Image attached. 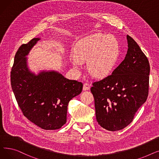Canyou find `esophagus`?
<instances>
[{"instance_id": "34e87169", "label": "esophagus", "mask_w": 159, "mask_h": 159, "mask_svg": "<svg viewBox=\"0 0 159 159\" xmlns=\"http://www.w3.org/2000/svg\"><path fill=\"white\" fill-rule=\"evenodd\" d=\"M90 88V85L89 84H88V83H85V84H84V85H83V90L84 91H87Z\"/></svg>"}]
</instances>
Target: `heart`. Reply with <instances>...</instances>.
I'll return each instance as SVG.
<instances>
[{"mask_svg": "<svg viewBox=\"0 0 159 159\" xmlns=\"http://www.w3.org/2000/svg\"><path fill=\"white\" fill-rule=\"evenodd\" d=\"M120 57L118 40L113 35H94L79 40L73 50L71 64L76 70L87 62L88 72L94 77L107 76L114 69Z\"/></svg>", "mask_w": 159, "mask_h": 159, "instance_id": "obj_1", "label": "heart"}]
</instances>
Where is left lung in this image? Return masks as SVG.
Returning a JSON list of instances; mask_svg holds the SVG:
<instances>
[{
	"instance_id": "1",
	"label": "left lung",
	"mask_w": 159,
	"mask_h": 159,
	"mask_svg": "<svg viewBox=\"0 0 159 159\" xmlns=\"http://www.w3.org/2000/svg\"><path fill=\"white\" fill-rule=\"evenodd\" d=\"M126 37L128 49L124 61L111 75L94 82L91 88L97 121L111 131L128 126L148 96V58L133 38Z\"/></svg>"
}]
</instances>
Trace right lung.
Segmentation results:
<instances>
[{"label":"right lung","instance_id":"right-lung-1","mask_svg":"<svg viewBox=\"0 0 159 159\" xmlns=\"http://www.w3.org/2000/svg\"><path fill=\"white\" fill-rule=\"evenodd\" d=\"M40 40L33 39L18 49L11 84L24 115L42 129L54 130L66 124L68 103L82 92L83 84L55 70H41L38 74L30 70L26 56Z\"/></svg>","mask_w":159,"mask_h":159}]
</instances>
